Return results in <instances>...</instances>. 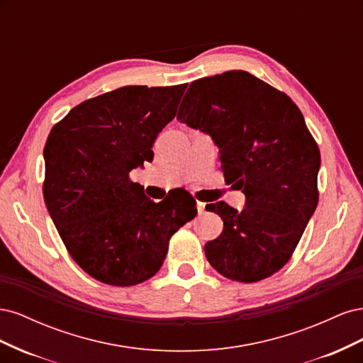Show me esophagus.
<instances>
[{
    "label": "esophagus",
    "mask_w": 363,
    "mask_h": 363,
    "mask_svg": "<svg viewBox=\"0 0 363 363\" xmlns=\"http://www.w3.org/2000/svg\"><path fill=\"white\" fill-rule=\"evenodd\" d=\"M196 211H199V215L204 213V211H206V203H201V201H196Z\"/></svg>",
    "instance_id": "34e87169"
}]
</instances>
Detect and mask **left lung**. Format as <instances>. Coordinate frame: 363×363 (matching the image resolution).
<instances>
[{
  "label": "left lung",
  "mask_w": 363,
  "mask_h": 363,
  "mask_svg": "<svg viewBox=\"0 0 363 363\" xmlns=\"http://www.w3.org/2000/svg\"><path fill=\"white\" fill-rule=\"evenodd\" d=\"M180 123L211 135L225 182L245 194L236 211L207 204L224 221L208 240V263L224 277L252 283L286 265L318 204L321 156L291 98L247 71L195 80L183 96Z\"/></svg>",
  "instance_id": "1"
}]
</instances>
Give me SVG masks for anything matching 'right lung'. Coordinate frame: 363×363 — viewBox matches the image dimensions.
<instances>
[{
  "mask_svg": "<svg viewBox=\"0 0 363 363\" xmlns=\"http://www.w3.org/2000/svg\"><path fill=\"white\" fill-rule=\"evenodd\" d=\"M186 87H119L75 106L50 131L43 199L71 257L98 281L151 279L171 236L196 215L186 194L155 203L130 180L131 169L152 160Z\"/></svg>",
  "mask_w": 363,
  "mask_h": 363,
  "instance_id": "obj_1",
  "label": "right lung"
}]
</instances>
